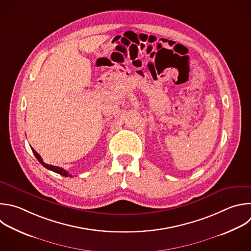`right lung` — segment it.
I'll use <instances>...</instances> for the list:
<instances>
[{
    "label": "right lung",
    "instance_id": "1",
    "mask_svg": "<svg viewBox=\"0 0 251 251\" xmlns=\"http://www.w3.org/2000/svg\"><path fill=\"white\" fill-rule=\"evenodd\" d=\"M31 150H32V152H33V154L35 155V157L38 159V161L44 166L45 169H47V170H49V171H52V172H54V173H56V174H58V175H60V176H66V177H68V176H72L70 174H68L65 170H63L62 168H59V166H55V165H49V164H47V163H45L44 161H43V159L41 158V156L39 155V153H37L32 148H31Z\"/></svg>",
    "mask_w": 251,
    "mask_h": 251
}]
</instances>
